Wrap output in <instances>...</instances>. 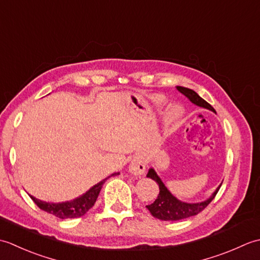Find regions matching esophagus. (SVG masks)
<instances>
[{
    "label": "esophagus",
    "mask_w": 260,
    "mask_h": 260,
    "mask_svg": "<svg viewBox=\"0 0 260 260\" xmlns=\"http://www.w3.org/2000/svg\"><path fill=\"white\" fill-rule=\"evenodd\" d=\"M145 170H146V165L144 162V158L137 156L132 159V162L129 164V172L132 174L136 176H141L145 173Z\"/></svg>",
    "instance_id": "esophagus-1"
}]
</instances>
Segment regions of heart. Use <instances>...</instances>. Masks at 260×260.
Segmentation results:
<instances>
[{
  "label": "heart",
  "instance_id": "1",
  "mask_svg": "<svg viewBox=\"0 0 260 260\" xmlns=\"http://www.w3.org/2000/svg\"><path fill=\"white\" fill-rule=\"evenodd\" d=\"M170 116H171V118H173V119L180 118L181 116H182L181 108L178 107V106H173L172 108H171V110H170Z\"/></svg>",
  "mask_w": 260,
  "mask_h": 260
}]
</instances>
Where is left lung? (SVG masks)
<instances>
[{"label":"left lung","mask_w":260,"mask_h":260,"mask_svg":"<svg viewBox=\"0 0 260 260\" xmlns=\"http://www.w3.org/2000/svg\"><path fill=\"white\" fill-rule=\"evenodd\" d=\"M176 89H178L182 95H184L187 99H189L192 104L215 113V110L211 105L199 96L194 90L189 89V88H185V87H181V86H176ZM146 176L155 181L159 187V193L157 196V199L152 204L146 206V208L148 209V211L151 212V214L154 218L163 220V221H178V220L189 218V217H192V215L200 213L202 210L206 209L208 204L213 200L215 194H217L220 189V186H221V184H220L212 194L207 199V200L201 201V202H196V203H189V202L181 201L178 198L174 197L172 193L169 191L168 187L165 186L163 181L157 175L155 170L153 168L148 170V173Z\"/></svg>","instance_id":"1"}]
</instances>
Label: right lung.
<instances>
[{
  "instance_id": "obj_1",
  "label": "right lung",
  "mask_w": 260,
  "mask_h": 260,
  "mask_svg": "<svg viewBox=\"0 0 260 260\" xmlns=\"http://www.w3.org/2000/svg\"><path fill=\"white\" fill-rule=\"evenodd\" d=\"M119 172L114 173L113 175H118ZM108 178L104 179L103 181L99 182V183L95 184L91 186L89 190H88L84 194H81L80 197L74 199V200L70 201H66V202H58V203H53V202H46L42 200H39V199L31 197V199L37 206L40 208L43 211H46L48 213H51L56 217L60 219H71V218H79L81 215H84L88 210L92 208L93 204H95L97 198L99 196V192H101L102 187L104 185L105 182H106Z\"/></svg>"
}]
</instances>
